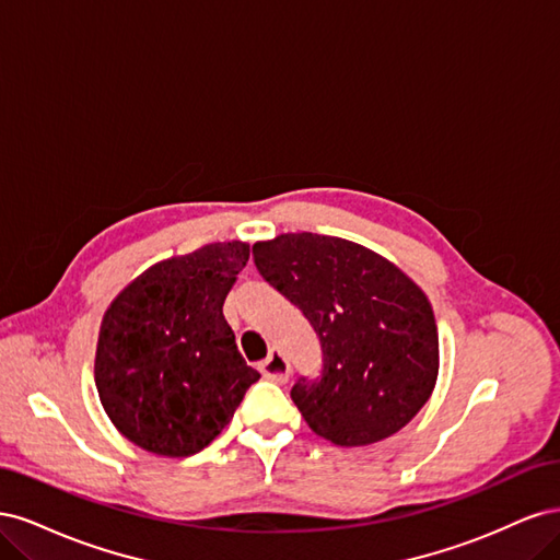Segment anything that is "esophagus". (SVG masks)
Returning <instances> with one entry per match:
<instances>
[{"label": "esophagus", "instance_id": "esophagus-1", "mask_svg": "<svg viewBox=\"0 0 560 560\" xmlns=\"http://www.w3.org/2000/svg\"><path fill=\"white\" fill-rule=\"evenodd\" d=\"M259 371L261 376L273 381V383H287V378H290V362H287L284 354L280 350H273L268 354V358L259 364Z\"/></svg>", "mask_w": 560, "mask_h": 560}]
</instances>
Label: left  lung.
<instances>
[{
    "mask_svg": "<svg viewBox=\"0 0 560 560\" xmlns=\"http://www.w3.org/2000/svg\"><path fill=\"white\" fill-rule=\"evenodd\" d=\"M252 254L319 336L322 376L292 387L308 428L336 446H369L409 425L439 376L425 292L378 252L336 235L280 233Z\"/></svg>",
    "mask_w": 560,
    "mask_h": 560,
    "instance_id": "8db88e82",
    "label": "left lung"
}]
</instances>
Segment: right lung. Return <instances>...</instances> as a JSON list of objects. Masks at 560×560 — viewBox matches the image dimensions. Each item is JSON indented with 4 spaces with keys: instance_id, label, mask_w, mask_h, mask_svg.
<instances>
[{
    "instance_id": "obj_1",
    "label": "right lung",
    "mask_w": 560,
    "mask_h": 560,
    "mask_svg": "<svg viewBox=\"0 0 560 560\" xmlns=\"http://www.w3.org/2000/svg\"><path fill=\"white\" fill-rule=\"evenodd\" d=\"M247 259L243 241L202 245L149 266L109 303L95 387L114 428L135 446L165 457L202 451L259 381L222 313Z\"/></svg>"
}]
</instances>
